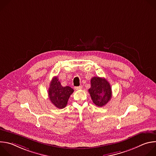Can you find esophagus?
<instances>
[{"mask_svg":"<svg viewBox=\"0 0 156 156\" xmlns=\"http://www.w3.org/2000/svg\"><path fill=\"white\" fill-rule=\"evenodd\" d=\"M81 88H82V86H76L75 87V89L76 90H81Z\"/></svg>","mask_w":156,"mask_h":156,"instance_id":"1","label":"esophagus"}]
</instances>
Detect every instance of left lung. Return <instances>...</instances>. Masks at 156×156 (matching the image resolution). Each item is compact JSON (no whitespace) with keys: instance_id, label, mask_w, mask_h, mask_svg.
I'll use <instances>...</instances> for the list:
<instances>
[{"instance_id":"8db88e82","label":"left lung","mask_w":156,"mask_h":156,"mask_svg":"<svg viewBox=\"0 0 156 156\" xmlns=\"http://www.w3.org/2000/svg\"><path fill=\"white\" fill-rule=\"evenodd\" d=\"M89 93L94 104L98 107L104 106L112 98V88L104 78L94 76L91 80Z\"/></svg>"}]
</instances>
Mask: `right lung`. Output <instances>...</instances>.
Here are the masks:
<instances>
[{
    "label": "right lung",
    "instance_id": "1",
    "mask_svg": "<svg viewBox=\"0 0 156 156\" xmlns=\"http://www.w3.org/2000/svg\"><path fill=\"white\" fill-rule=\"evenodd\" d=\"M73 91L74 90L70 86H62L58 77L55 76L49 85V98L57 108H63L67 104L69 99Z\"/></svg>",
    "mask_w": 156,
    "mask_h": 156
}]
</instances>
